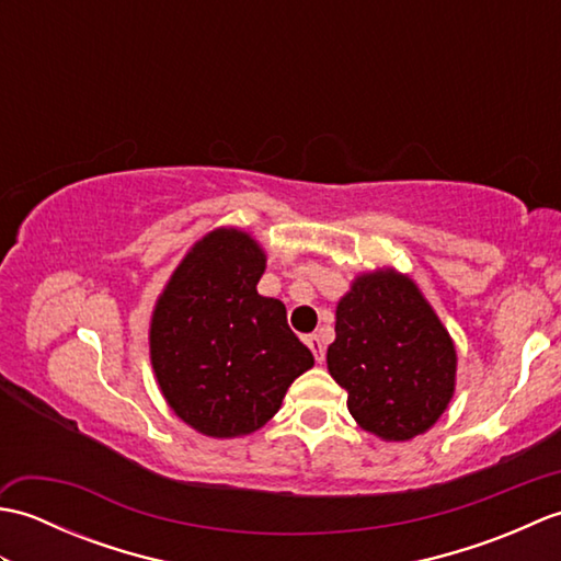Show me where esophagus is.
<instances>
[{
	"label": "esophagus",
	"instance_id": "1",
	"mask_svg": "<svg viewBox=\"0 0 561 561\" xmlns=\"http://www.w3.org/2000/svg\"><path fill=\"white\" fill-rule=\"evenodd\" d=\"M306 344H308V347H311L316 362L323 364L325 362V342H323V337H320V335H308Z\"/></svg>",
	"mask_w": 561,
	"mask_h": 561
}]
</instances>
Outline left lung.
<instances>
[{"label": "left lung", "instance_id": "8db88e82", "mask_svg": "<svg viewBox=\"0 0 561 561\" xmlns=\"http://www.w3.org/2000/svg\"><path fill=\"white\" fill-rule=\"evenodd\" d=\"M328 371L347 390V408L380 440L428 432L456 392L458 354L446 325L408 274H356L337 301Z\"/></svg>", "mask_w": 561, "mask_h": 561}]
</instances>
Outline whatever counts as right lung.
Wrapping results in <instances>:
<instances>
[{"label": "right lung", "mask_w": 561, "mask_h": 561, "mask_svg": "<svg viewBox=\"0 0 561 561\" xmlns=\"http://www.w3.org/2000/svg\"><path fill=\"white\" fill-rule=\"evenodd\" d=\"M265 267L253 236L219 226L187 250L153 304V376L175 416L202 436L257 432L313 366L284 304L257 294Z\"/></svg>", "instance_id": "obj_1"}]
</instances>
